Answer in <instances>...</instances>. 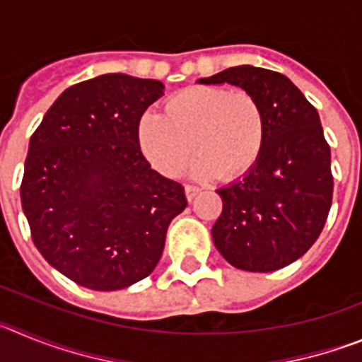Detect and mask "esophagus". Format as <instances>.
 Returning <instances> with one entry per match:
<instances>
[{
  "mask_svg": "<svg viewBox=\"0 0 362 362\" xmlns=\"http://www.w3.org/2000/svg\"><path fill=\"white\" fill-rule=\"evenodd\" d=\"M199 192L201 188L194 187V185H187V187H185V196H187L188 201H194V197H196Z\"/></svg>",
  "mask_w": 362,
  "mask_h": 362,
  "instance_id": "esophagus-1",
  "label": "esophagus"
}]
</instances>
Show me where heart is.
I'll return each mask as SVG.
<instances>
[{
    "instance_id": "obj_1",
    "label": "heart",
    "mask_w": 362,
    "mask_h": 362,
    "mask_svg": "<svg viewBox=\"0 0 362 362\" xmlns=\"http://www.w3.org/2000/svg\"><path fill=\"white\" fill-rule=\"evenodd\" d=\"M264 139L261 107L246 92L190 86L172 95L165 114L146 112L137 124V143L150 165L166 177L183 174L194 148L199 158L192 175L245 174L257 161Z\"/></svg>"
}]
</instances>
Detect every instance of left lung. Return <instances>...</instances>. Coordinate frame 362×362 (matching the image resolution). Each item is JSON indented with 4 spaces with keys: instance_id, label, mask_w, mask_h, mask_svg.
Here are the masks:
<instances>
[{
    "instance_id": "1",
    "label": "left lung",
    "mask_w": 362,
    "mask_h": 362,
    "mask_svg": "<svg viewBox=\"0 0 362 362\" xmlns=\"http://www.w3.org/2000/svg\"><path fill=\"white\" fill-rule=\"evenodd\" d=\"M197 83L238 86L264 117L257 161L216 190L223 212L212 226L214 245L239 270L288 267L317 241L332 206L330 146L317 110L286 76L259 66H232Z\"/></svg>"
}]
</instances>
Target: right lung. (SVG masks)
<instances>
[{"mask_svg":"<svg viewBox=\"0 0 362 362\" xmlns=\"http://www.w3.org/2000/svg\"><path fill=\"white\" fill-rule=\"evenodd\" d=\"M163 83L103 74L63 92L30 137L21 206L50 267L98 292L158 267L185 188L150 168L137 124Z\"/></svg>","mask_w":362,"mask_h":362,"instance_id":"add662e5","label":"right lung"}]
</instances>
